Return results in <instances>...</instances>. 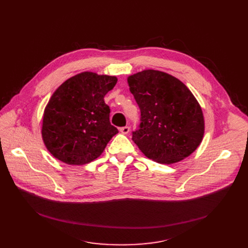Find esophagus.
<instances>
[{"label": "esophagus", "mask_w": 248, "mask_h": 248, "mask_svg": "<svg viewBox=\"0 0 248 248\" xmlns=\"http://www.w3.org/2000/svg\"><path fill=\"white\" fill-rule=\"evenodd\" d=\"M120 131H121L122 134L126 135V134L129 133V126H123V127L120 128Z\"/></svg>", "instance_id": "esophagus-1"}]
</instances>
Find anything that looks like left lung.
<instances>
[{"mask_svg": "<svg viewBox=\"0 0 248 248\" xmlns=\"http://www.w3.org/2000/svg\"><path fill=\"white\" fill-rule=\"evenodd\" d=\"M127 83L140 110L132 139L146 157L173 164L198 148L204 135L203 112L183 82L149 69L131 75Z\"/></svg>", "mask_w": 248, "mask_h": 248, "instance_id": "obj_1", "label": "left lung"}]
</instances>
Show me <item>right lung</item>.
Wrapping results in <instances>:
<instances>
[{
	"mask_svg": "<svg viewBox=\"0 0 248 248\" xmlns=\"http://www.w3.org/2000/svg\"><path fill=\"white\" fill-rule=\"evenodd\" d=\"M116 81L115 76L82 72L56 89L42 124L44 144L53 157L68 165H84L102 154L119 133L103 99Z\"/></svg>",
	"mask_w": 248,
	"mask_h": 248,
	"instance_id": "1",
	"label": "right lung"
}]
</instances>
